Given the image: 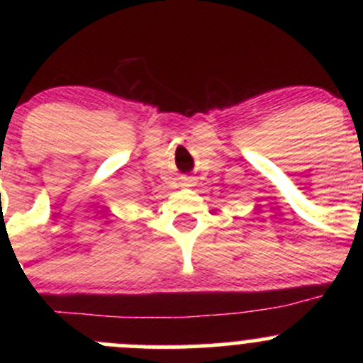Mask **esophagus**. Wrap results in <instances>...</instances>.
<instances>
[{
	"mask_svg": "<svg viewBox=\"0 0 363 363\" xmlns=\"http://www.w3.org/2000/svg\"><path fill=\"white\" fill-rule=\"evenodd\" d=\"M188 186H191V181H189V184Z\"/></svg>",
	"mask_w": 363,
	"mask_h": 363,
	"instance_id": "esophagus-1",
	"label": "esophagus"
}]
</instances>
